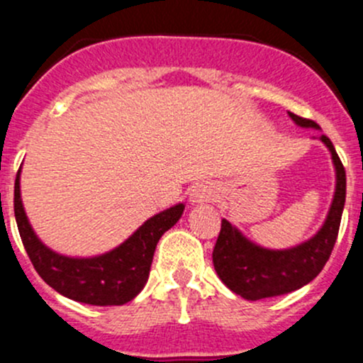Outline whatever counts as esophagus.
<instances>
[{
	"mask_svg": "<svg viewBox=\"0 0 363 363\" xmlns=\"http://www.w3.org/2000/svg\"><path fill=\"white\" fill-rule=\"evenodd\" d=\"M218 199V189L212 184H199L189 193V202L193 205H200L205 202H214Z\"/></svg>",
	"mask_w": 363,
	"mask_h": 363,
	"instance_id": "1",
	"label": "esophagus"
}]
</instances>
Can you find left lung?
I'll list each match as a JSON object with an SVG mask.
<instances>
[{
  "instance_id": "left-lung-1",
  "label": "left lung",
  "mask_w": 363,
  "mask_h": 363,
  "mask_svg": "<svg viewBox=\"0 0 363 363\" xmlns=\"http://www.w3.org/2000/svg\"><path fill=\"white\" fill-rule=\"evenodd\" d=\"M290 113L302 128H320L314 121ZM321 142L330 149L337 174L334 202L327 221L320 232L300 246L284 251L263 250L250 242L226 219L221 221V232L212 251V262L219 279L233 291L247 300L269 298L290 294L311 283L330 258L337 240L340 216L346 202V170L340 163L330 138L321 135Z\"/></svg>"
}]
</instances>
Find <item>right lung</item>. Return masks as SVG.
<instances>
[{"instance_id": "add662e5", "label": "right lung", "mask_w": 363, "mask_h": 363, "mask_svg": "<svg viewBox=\"0 0 363 363\" xmlns=\"http://www.w3.org/2000/svg\"><path fill=\"white\" fill-rule=\"evenodd\" d=\"M19 174L13 212L24 250L38 276L57 294L89 306H123L142 291L151 270L156 244L182 216L184 205L167 208L144 223L126 242L94 258H68L43 246L28 223L21 202Z\"/></svg>"}]
</instances>
